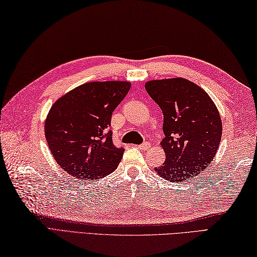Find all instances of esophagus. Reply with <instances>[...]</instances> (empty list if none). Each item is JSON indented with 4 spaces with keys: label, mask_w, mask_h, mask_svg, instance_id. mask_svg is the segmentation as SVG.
<instances>
[{
    "label": "esophagus",
    "mask_w": 257,
    "mask_h": 257,
    "mask_svg": "<svg viewBox=\"0 0 257 257\" xmlns=\"http://www.w3.org/2000/svg\"><path fill=\"white\" fill-rule=\"evenodd\" d=\"M139 148H140L141 150L145 151V150H148V149H150V148H151V143H150V142H144L143 144L139 145Z\"/></svg>",
    "instance_id": "esophagus-1"
}]
</instances>
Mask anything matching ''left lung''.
Returning <instances> with one entry per match:
<instances>
[{"instance_id":"8db88e82","label":"left lung","mask_w":257,"mask_h":257,"mask_svg":"<svg viewBox=\"0 0 257 257\" xmlns=\"http://www.w3.org/2000/svg\"><path fill=\"white\" fill-rule=\"evenodd\" d=\"M145 88L164 116L161 145L165 162L156 173L177 183L198 175L221 142L222 121L215 104L203 88L182 77L150 81Z\"/></svg>"}]
</instances>
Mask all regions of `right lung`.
Wrapping results in <instances>:
<instances>
[{"instance_id": "1", "label": "right lung", "mask_w": 257, "mask_h": 257, "mask_svg": "<svg viewBox=\"0 0 257 257\" xmlns=\"http://www.w3.org/2000/svg\"><path fill=\"white\" fill-rule=\"evenodd\" d=\"M131 88L130 82H90L52 105L45 138L56 163L78 180L101 179L122 160L123 148L112 141V113Z\"/></svg>"}]
</instances>
